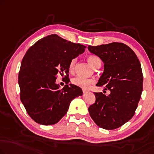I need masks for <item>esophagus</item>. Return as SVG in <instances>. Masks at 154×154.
<instances>
[{
    "instance_id": "esophagus-1",
    "label": "esophagus",
    "mask_w": 154,
    "mask_h": 154,
    "mask_svg": "<svg viewBox=\"0 0 154 154\" xmlns=\"http://www.w3.org/2000/svg\"><path fill=\"white\" fill-rule=\"evenodd\" d=\"M82 91H83V93H86V92H88V91L86 90V89H83V90H82Z\"/></svg>"
}]
</instances>
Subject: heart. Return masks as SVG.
<instances>
[{"label":"heart","instance_id":"1","mask_svg":"<svg viewBox=\"0 0 154 154\" xmlns=\"http://www.w3.org/2000/svg\"><path fill=\"white\" fill-rule=\"evenodd\" d=\"M87 60H88V63H90L94 68H97L98 66H101V63H102V61H101V59L99 57L93 54L88 55V56L87 57ZM77 58H73L72 60L70 61L69 66H68V68H69L70 72H73V71H74L75 66ZM71 82H72V84L79 87V88H88L90 87L91 85L95 83V81H94V79H88V78H84L82 77L77 76L72 78V80H71Z\"/></svg>","mask_w":154,"mask_h":154}]
</instances>
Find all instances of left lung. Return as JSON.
Instances as JSON below:
<instances>
[{
    "mask_svg": "<svg viewBox=\"0 0 154 154\" xmlns=\"http://www.w3.org/2000/svg\"><path fill=\"white\" fill-rule=\"evenodd\" d=\"M88 49L104 63V72L96 86L111 91L109 95L94 93L96 100L88 108L89 114L98 127L116 129L136 112L143 88L140 63L135 52L122 43L88 45Z\"/></svg>",
    "mask_w": 154,
    "mask_h": 154,
    "instance_id": "obj_1",
    "label": "left lung"
}]
</instances>
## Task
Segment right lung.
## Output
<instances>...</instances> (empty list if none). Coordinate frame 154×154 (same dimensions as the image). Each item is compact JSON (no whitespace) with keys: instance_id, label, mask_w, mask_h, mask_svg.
Segmentation results:
<instances>
[{"instance_id":"add662e5","label":"right lung","mask_w":154,"mask_h":154,"mask_svg":"<svg viewBox=\"0 0 154 154\" xmlns=\"http://www.w3.org/2000/svg\"><path fill=\"white\" fill-rule=\"evenodd\" d=\"M85 48L51 34L27 50L18 73L20 98L36 122L43 125L57 123L67 113L71 101L82 95V89L73 84L59 89L56 77L61 75L63 79H69L70 61L83 53Z\"/></svg>"}]
</instances>
